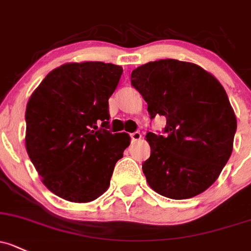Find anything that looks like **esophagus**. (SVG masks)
I'll return each mask as SVG.
<instances>
[{"label": "esophagus", "mask_w": 251, "mask_h": 251, "mask_svg": "<svg viewBox=\"0 0 251 251\" xmlns=\"http://www.w3.org/2000/svg\"><path fill=\"white\" fill-rule=\"evenodd\" d=\"M142 139V133L141 132H133L131 133V141H132V143L134 142H138Z\"/></svg>", "instance_id": "34e87169"}]
</instances>
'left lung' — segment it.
Returning a JSON list of instances; mask_svg holds the SVG:
<instances>
[{
  "instance_id": "obj_1",
  "label": "left lung",
  "mask_w": 251,
  "mask_h": 251,
  "mask_svg": "<svg viewBox=\"0 0 251 251\" xmlns=\"http://www.w3.org/2000/svg\"><path fill=\"white\" fill-rule=\"evenodd\" d=\"M131 84L148 103L150 118L167 120V136H146L150 157L142 170L149 186L172 200L202 194L233 149L237 119L225 89L200 66L173 59L139 66Z\"/></svg>"
}]
</instances>
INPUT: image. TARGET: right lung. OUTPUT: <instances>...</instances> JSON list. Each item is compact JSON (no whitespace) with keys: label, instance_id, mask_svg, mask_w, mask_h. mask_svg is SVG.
<instances>
[{"label":"right lung","instance_id":"right-lung-1","mask_svg":"<svg viewBox=\"0 0 251 251\" xmlns=\"http://www.w3.org/2000/svg\"><path fill=\"white\" fill-rule=\"evenodd\" d=\"M121 75L123 67L113 63H65L28 100L26 150L44 185L66 201L91 202L107 191L115 163L130 146L127 133L107 130L108 99Z\"/></svg>","mask_w":251,"mask_h":251}]
</instances>
